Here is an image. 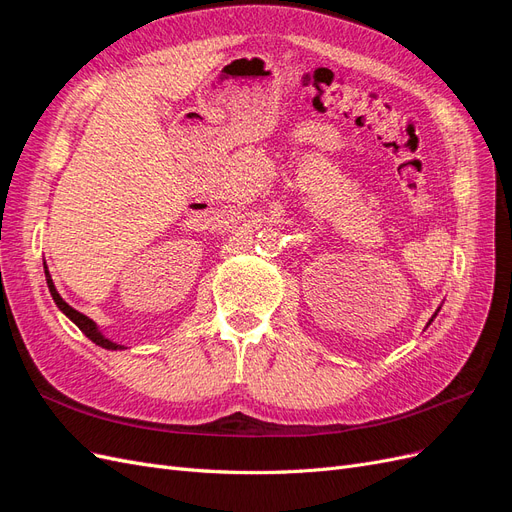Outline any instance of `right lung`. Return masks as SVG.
I'll use <instances>...</instances> for the list:
<instances>
[{
	"label": "right lung",
	"instance_id": "right-lung-1",
	"mask_svg": "<svg viewBox=\"0 0 512 512\" xmlns=\"http://www.w3.org/2000/svg\"><path fill=\"white\" fill-rule=\"evenodd\" d=\"M46 284H49V290H51V297H53V301L57 303V307L61 309V312H64L76 327H79L91 342L94 344H98V346H102V348H106V350H119V348H123V346H119V344H115V342H111V339H106L100 331H98V327H96V322L91 320V318H87L85 314H81V312H76L74 307H70L64 299L59 297V292L55 290V284H53V280H51V275H49V271H46Z\"/></svg>",
	"mask_w": 512,
	"mask_h": 512
}]
</instances>
